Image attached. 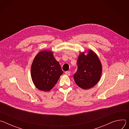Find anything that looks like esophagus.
Here are the masks:
<instances>
[{
  "label": "esophagus",
  "mask_w": 129,
  "mask_h": 129,
  "mask_svg": "<svg viewBox=\"0 0 129 129\" xmlns=\"http://www.w3.org/2000/svg\"><path fill=\"white\" fill-rule=\"evenodd\" d=\"M65 74L68 76H69L70 75V71H67L65 72Z\"/></svg>",
  "instance_id": "obj_1"
}]
</instances>
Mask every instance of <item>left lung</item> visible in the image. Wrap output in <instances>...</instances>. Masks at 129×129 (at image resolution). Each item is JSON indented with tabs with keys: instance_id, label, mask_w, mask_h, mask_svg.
I'll return each mask as SVG.
<instances>
[{
	"instance_id": "1",
	"label": "left lung",
	"mask_w": 129,
	"mask_h": 129,
	"mask_svg": "<svg viewBox=\"0 0 129 129\" xmlns=\"http://www.w3.org/2000/svg\"><path fill=\"white\" fill-rule=\"evenodd\" d=\"M78 70L73 75L77 85L83 89L94 86L102 74V65L97 55L89 50L86 56L81 53L78 61Z\"/></svg>"
}]
</instances>
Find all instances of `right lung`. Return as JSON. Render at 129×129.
Listing matches in <instances>:
<instances>
[{"label":"right lung","instance_id":"obj_1","mask_svg":"<svg viewBox=\"0 0 129 129\" xmlns=\"http://www.w3.org/2000/svg\"><path fill=\"white\" fill-rule=\"evenodd\" d=\"M61 66L51 51H41L36 55L31 67L33 82L38 89L48 91L63 74Z\"/></svg>","mask_w":129,"mask_h":129}]
</instances>
